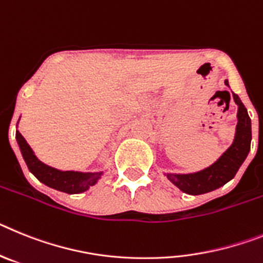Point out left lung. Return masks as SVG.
Masks as SVG:
<instances>
[{
  "label": "left lung",
  "instance_id": "left-lung-1",
  "mask_svg": "<svg viewBox=\"0 0 263 263\" xmlns=\"http://www.w3.org/2000/svg\"><path fill=\"white\" fill-rule=\"evenodd\" d=\"M225 83L228 84V81H225ZM233 98L238 104V124L236 139L229 149L206 170L191 175H168V179L188 195H202L227 184L236 176L237 171L248 156L252 140V123L246 107L242 104L238 95L233 92Z\"/></svg>",
  "mask_w": 263,
  "mask_h": 263
}]
</instances>
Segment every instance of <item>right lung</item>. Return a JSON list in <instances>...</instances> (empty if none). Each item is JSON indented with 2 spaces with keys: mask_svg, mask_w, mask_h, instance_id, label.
Masks as SVG:
<instances>
[{
  "mask_svg": "<svg viewBox=\"0 0 263 263\" xmlns=\"http://www.w3.org/2000/svg\"><path fill=\"white\" fill-rule=\"evenodd\" d=\"M15 138H17L18 144L21 148L22 156L26 161L27 168L30 170V172L35 176L36 179L42 181L43 184H46L50 188L70 193V195L82 193V192L87 191L91 185H93L97 180L99 179V176L102 175V173H81L70 172V171L62 172V171L54 170L51 166L45 165L36 159L24 136L18 131L15 134Z\"/></svg>",
  "mask_w": 263,
  "mask_h": 263,
  "instance_id": "1",
  "label": "right lung"
}]
</instances>
